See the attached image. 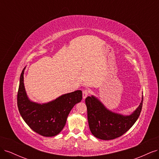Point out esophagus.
Wrapping results in <instances>:
<instances>
[{
	"label": "esophagus",
	"instance_id": "34e87169",
	"mask_svg": "<svg viewBox=\"0 0 159 159\" xmlns=\"http://www.w3.org/2000/svg\"><path fill=\"white\" fill-rule=\"evenodd\" d=\"M89 91L88 89H85L83 91V98L85 99L87 98V96L89 95Z\"/></svg>",
	"mask_w": 159,
	"mask_h": 159
}]
</instances>
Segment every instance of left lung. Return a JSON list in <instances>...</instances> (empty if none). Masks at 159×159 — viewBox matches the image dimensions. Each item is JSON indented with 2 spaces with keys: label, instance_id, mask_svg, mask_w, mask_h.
Wrapping results in <instances>:
<instances>
[{
  "label": "left lung",
  "instance_id": "left-lung-1",
  "mask_svg": "<svg viewBox=\"0 0 159 159\" xmlns=\"http://www.w3.org/2000/svg\"><path fill=\"white\" fill-rule=\"evenodd\" d=\"M142 101L134 111L129 115L113 113L105 107L93 95L85 99L89 129L93 135L102 140H111L125 133L136 122L141 112Z\"/></svg>",
  "mask_w": 159,
  "mask_h": 159
}]
</instances>
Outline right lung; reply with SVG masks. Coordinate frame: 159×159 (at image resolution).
Wrapping results in <instances>:
<instances>
[{"label":"right lung","instance_id":"obj_1","mask_svg":"<svg viewBox=\"0 0 159 159\" xmlns=\"http://www.w3.org/2000/svg\"><path fill=\"white\" fill-rule=\"evenodd\" d=\"M25 70L20 75L17 95L19 112L34 132L44 137L55 136L63 129L71 109L82 99V91L77 90L62 95L47 103L32 102L28 99L24 85Z\"/></svg>","mask_w":159,"mask_h":159}]
</instances>
